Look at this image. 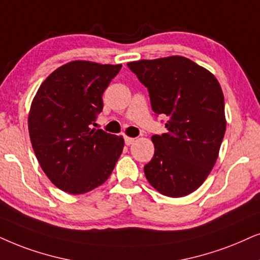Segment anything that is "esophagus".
<instances>
[{
	"instance_id": "34e87169",
	"label": "esophagus",
	"mask_w": 260,
	"mask_h": 260,
	"mask_svg": "<svg viewBox=\"0 0 260 260\" xmlns=\"http://www.w3.org/2000/svg\"><path fill=\"white\" fill-rule=\"evenodd\" d=\"M134 138H129V137H124V144L126 145H132V144L134 143Z\"/></svg>"
}]
</instances>
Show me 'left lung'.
<instances>
[{"mask_svg":"<svg viewBox=\"0 0 260 260\" xmlns=\"http://www.w3.org/2000/svg\"><path fill=\"white\" fill-rule=\"evenodd\" d=\"M127 66L147 87L154 113L168 116V132L151 138L154 154L144 167L147 181L172 198L194 192L215 166L225 133L221 85L208 70L182 56Z\"/></svg>","mask_w":260,"mask_h":260,"instance_id":"1","label":"left lung"}]
</instances>
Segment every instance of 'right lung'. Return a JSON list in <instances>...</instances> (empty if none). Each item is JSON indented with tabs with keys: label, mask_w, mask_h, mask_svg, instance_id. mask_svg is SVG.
Segmentation results:
<instances>
[{
	"label": "right lung",
	"mask_w": 260,
	"mask_h": 260,
	"mask_svg": "<svg viewBox=\"0 0 260 260\" xmlns=\"http://www.w3.org/2000/svg\"><path fill=\"white\" fill-rule=\"evenodd\" d=\"M122 64L72 61L43 81L32 101L28 132L43 172L57 188L83 194L108 180L122 137L92 128L103 92Z\"/></svg>",
	"instance_id": "right-lung-1"
}]
</instances>
